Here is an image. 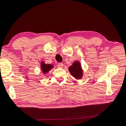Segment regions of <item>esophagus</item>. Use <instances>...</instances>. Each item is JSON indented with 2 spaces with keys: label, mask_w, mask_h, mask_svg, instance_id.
<instances>
[{
  "label": "esophagus",
  "mask_w": 126,
  "mask_h": 126,
  "mask_svg": "<svg viewBox=\"0 0 126 126\" xmlns=\"http://www.w3.org/2000/svg\"><path fill=\"white\" fill-rule=\"evenodd\" d=\"M58 67H59V68H62L63 67V63H59L58 64Z\"/></svg>",
  "instance_id": "esophagus-1"
}]
</instances>
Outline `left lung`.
I'll return each instance as SVG.
<instances>
[{
  "label": "left lung",
  "mask_w": 126,
  "mask_h": 126,
  "mask_svg": "<svg viewBox=\"0 0 126 126\" xmlns=\"http://www.w3.org/2000/svg\"><path fill=\"white\" fill-rule=\"evenodd\" d=\"M70 73L77 79H80L82 77L83 72L81 68L80 64L79 62H75L71 66L68 68Z\"/></svg>",
  "instance_id": "8db88e82"
}]
</instances>
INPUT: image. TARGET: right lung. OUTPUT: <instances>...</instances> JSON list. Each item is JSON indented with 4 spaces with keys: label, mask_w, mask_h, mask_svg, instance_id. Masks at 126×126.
Here are the masks:
<instances>
[{
    "label": "right lung",
    "mask_w": 126,
    "mask_h": 126,
    "mask_svg": "<svg viewBox=\"0 0 126 126\" xmlns=\"http://www.w3.org/2000/svg\"><path fill=\"white\" fill-rule=\"evenodd\" d=\"M52 67L53 65L49 64H45L43 62H42L41 64V68L44 74L47 73V72H48L52 68Z\"/></svg>",
    "instance_id": "1"
}]
</instances>
